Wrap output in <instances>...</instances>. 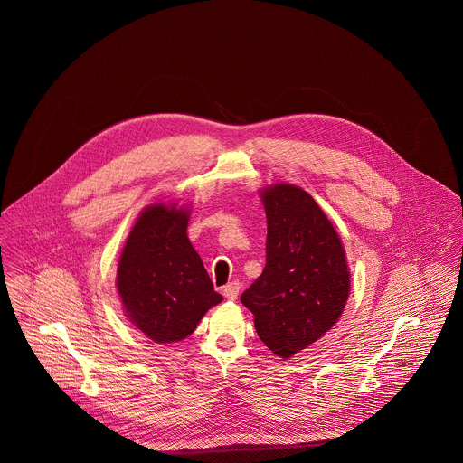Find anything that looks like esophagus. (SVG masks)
Here are the masks:
<instances>
[{"label":"esophagus","mask_w":463,"mask_h":463,"mask_svg":"<svg viewBox=\"0 0 463 463\" xmlns=\"http://www.w3.org/2000/svg\"><path fill=\"white\" fill-rule=\"evenodd\" d=\"M239 292H241V285L237 281H232L228 285L222 287V296L228 299V301H235L239 298Z\"/></svg>","instance_id":"1"}]
</instances>
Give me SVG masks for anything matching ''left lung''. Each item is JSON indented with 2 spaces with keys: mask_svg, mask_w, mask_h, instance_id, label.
Listing matches in <instances>:
<instances>
[{
  "mask_svg": "<svg viewBox=\"0 0 463 463\" xmlns=\"http://www.w3.org/2000/svg\"><path fill=\"white\" fill-rule=\"evenodd\" d=\"M267 217L265 267L241 296L265 345L281 358L307 349L340 319L351 272L328 215L307 191H260Z\"/></svg>",
  "mask_w": 463,
  "mask_h": 463,
  "instance_id": "8db88e82",
  "label": "left lung"
}]
</instances>
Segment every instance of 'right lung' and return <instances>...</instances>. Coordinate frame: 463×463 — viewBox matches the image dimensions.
<instances>
[{"label": "right lung", "mask_w": 463, "mask_h": 463, "mask_svg": "<svg viewBox=\"0 0 463 463\" xmlns=\"http://www.w3.org/2000/svg\"><path fill=\"white\" fill-rule=\"evenodd\" d=\"M189 206H146L119 257L116 287L128 321L156 344L187 338L222 301L187 237Z\"/></svg>", "instance_id": "right-lung-1"}]
</instances>
